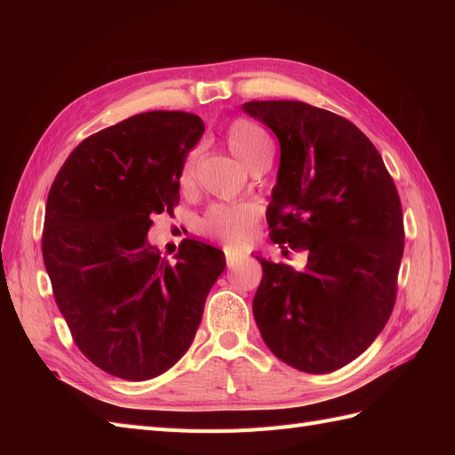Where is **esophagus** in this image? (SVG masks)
<instances>
[{
  "instance_id": "34e87169",
  "label": "esophagus",
  "mask_w": 455,
  "mask_h": 455,
  "mask_svg": "<svg viewBox=\"0 0 455 455\" xmlns=\"http://www.w3.org/2000/svg\"><path fill=\"white\" fill-rule=\"evenodd\" d=\"M224 252H226V264H228V267L237 266V261H241L244 258V254L235 251V249H226Z\"/></svg>"
}]
</instances>
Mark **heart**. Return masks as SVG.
Masks as SVG:
<instances>
[{"label":"heart","instance_id":"heart-1","mask_svg":"<svg viewBox=\"0 0 455 455\" xmlns=\"http://www.w3.org/2000/svg\"><path fill=\"white\" fill-rule=\"evenodd\" d=\"M226 146L229 154L243 163L246 169H252L259 161L271 156V142L267 134L256 123L235 119L226 131ZM196 159L188 157L182 172L180 186L189 188L194 184ZM259 220V206L254 203L214 204L203 218V231L218 241L228 244H243L251 239L252 229Z\"/></svg>","mask_w":455,"mask_h":455}]
</instances>
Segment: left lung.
<instances>
[{
	"label": "left lung",
	"instance_id": "1",
	"mask_svg": "<svg viewBox=\"0 0 455 455\" xmlns=\"http://www.w3.org/2000/svg\"><path fill=\"white\" fill-rule=\"evenodd\" d=\"M241 108L281 146L269 237L307 252L301 271L256 256L264 275L254 319L277 359L328 374L364 353L389 321L404 252L401 199L379 151L346 117L298 100Z\"/></svg>",
	"mask_w": 455,
	"mask_h": 455
}]
</instances>
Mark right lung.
<instances>
[{
	"instance_id": "add662e5",
	"label": "right lung",
	"mask_w": 455,
	"mask_h": 455,
	"mask_svg": "<svg viewBox=\"0 0 455 455\" xmlns=\"http://www.w3.org/2000/svg\"><path fill=\"white\" fill-rule=\"evenodd\" d=\"M186 112L132 116L81 142L51 186L44 261L79 351L108 374L151 379L182 359L224 252L186 239L174 261L148 241L172 212L180 172L203 136Z\"/></svg>"
}]
</instances>
